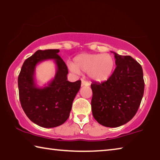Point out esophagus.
<instances>
[{"mask_svg": "<svg viewBox=\"0 0 160 160\" xmlns=\"http://www.w3.org/2000/svg\"><path fill=\"white\" fill-rule=\"evenodd\" d=\"M81 85L82 86H89L90 85V84H89L88 82H87V81L82 80V82H81Z\"/></svg>", "mask_w": 160, "mask_h": 160, "instance_id": "1", "label": "esophagus"}]
</instances>
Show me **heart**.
<instances>
[{"mask_svg":"<svg viewBox=\"0 0 160 160\" xmlns=\"http://www.w3.org/2000/svg\"><path fill=\"white\" fill-rule=\"evenodd\" d=\"M115 66L114 59L108 53H82L74 58V63L68 65L75 73L88 72V77L96 82H103L111 77Z\"/></svg>","mask_w":160,"mask_h":160,"instance_id":"heart-1","label":"heart"}]
</instances>
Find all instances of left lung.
<instances>
[{
	"label": "left lung",
	"mask_w": 160,
	"mask_h": 160,
	"mask_svg": "<svg viewBox=\"0 0 160 160\" xmlns=\"http://www.w3.org/2000/svg\"><path fill=\"white\" fill-rule=\"evenodd\" d=\"M116 68L107 81L92 82V115L101 125L116 128L133 118L141 103L145 83L142 68L130 56L115 52Z\"/></svg>",
	"instance_id": "obj_1"
}]
</instances>
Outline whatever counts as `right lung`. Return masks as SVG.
I'll use <instances>...</instances> for the list:
<instances>
[{
  "label": "right lung",
  "mask_w": 160,
  "mask_h": 160,
  "mask_svg": "<svg viewBox=\"0 0 160 160\" xmlns=\"http://www.w3.org/2000/svg\"><path fill=\"white\" fill-rule=\"evenodd\" d=\"M59 51L38 50L25 61L18 76L22 108L32 122L43 128H54L66 122L81 85L80 80L68 81V70L58 56ZM47 60L54 61L56 74L47 86L40 88L35 81V69L39 62Z\"/></svg>",
  "instance_id": "obj_1"
}]
</instances>
